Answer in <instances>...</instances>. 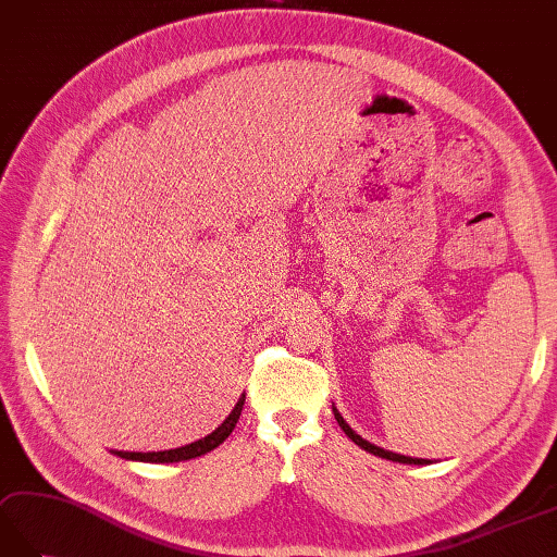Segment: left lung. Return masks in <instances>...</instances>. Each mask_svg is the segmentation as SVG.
Returning a JSON list of instances; mask_svg holds the SVG:
<instances>
[{
    "label": "left lung",
    "instance_id": "1",
    "mask_svg": "<svg viewBox=\"0 0 557 557\" xmlns=\"http://www.w3.org/2000/svg\"><path fill=\"white\" fill-rule=\"evenodd\" d=\"M332 412H334V420L339 422V426L344 430V434L351 438L354 444H358L360 448L363 450H368V454H372V456H380V458H384V460H394V462H404V465H424V462H430V460H424V458H410V456H400V454H392V450H384V448H380V446H374V444H370V442H366L363 436L360 434H356L351 426H348V422L342 418V412L337 410V406H332Z\"/></svg>",
    "mask_w": 557,
    "mask_h": 557
}]
</instances>
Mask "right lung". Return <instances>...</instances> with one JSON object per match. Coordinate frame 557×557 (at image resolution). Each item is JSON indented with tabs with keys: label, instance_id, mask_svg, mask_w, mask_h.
Returning a JSON list of instances; mask_svg holds the SVG:
<instances>
[{
	"label": "right lung",
	"instance_id": "obj_1",
	"mask_svg": "<svg viewBox=\"0 0 557 557\" xmlns=\"http://www.w3.org/2000/svg\"><path fill=\"white\" fill-rule=\"evenodd\" d=\"M244 398L247 396L242 394L237 406L232 408V412L223 420V424H218L209 436L199 438V442L180 446V448H171V450H153V454H131V450H111V454L119 458H125V460H139V462H180V460L199 458L203 454H209V450L218 448L232 434V430H235V424H237V420L242 416V408H244Z\"/></svg>",
	"mask_w": 557,
	"mask_h": 557
}]
</instances>
